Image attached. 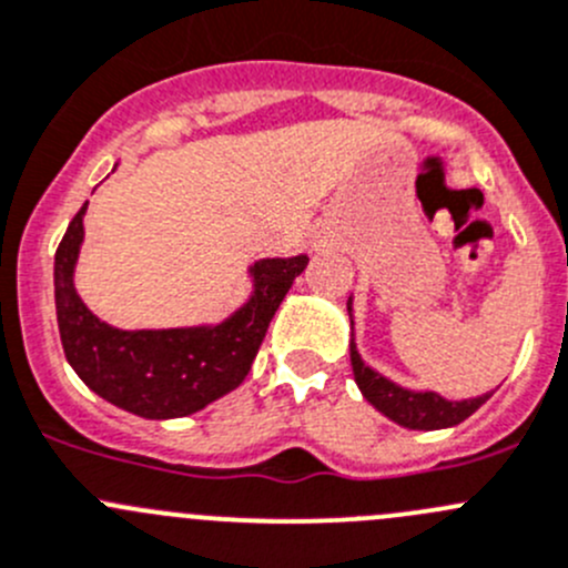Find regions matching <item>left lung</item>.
<instances>
[{
	"label": "left lung",
	"instance_id": "left-lung-1",
	"mask_svg": "<svg viewBox=\"0 0 568 568\" xmlns=\"http://www.w3.org/2000/svg\"><path fill=\"white\" fill-rule=\"evenodd\" d=\"M346 311L352 316V300L346 302ZM349 361L352 372H355L357 388L363 390L368 402L377 407L379 413H385L388 418H394L402 427H410V430H444V427H455L464 418H469L483 402L491 394L475 396V399H460L449 402L444 396H438L436 390H407L402 385L390 383L383 374H377L374 368H368L366 363L357 355L355 338L349 344Z\"/></svg>",
	"mask_w": 568,
	"mask_h": 568
}]
</instances>
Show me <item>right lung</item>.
<instances>
[{
	"label": "right lung",
	"mask_w": 568,
	"mask_h": 568,
	"mask_svg": "<svg viewBox=\"0 0 568 568\" xmlns=\"http://www.w3.org/2000/svg\"><path fill=\"white\" fill-rule=\"evenodd\" d=\"M77 211L54 252V307L65 361L110 405L144 418H180L202 410L244 383L307 255L266 257L250 266V302L216 327L119 329L99 322L77 296L74 266L82 244Z\"/></svg>",
	"instance_id": "obj_1"
}]
</instances>
